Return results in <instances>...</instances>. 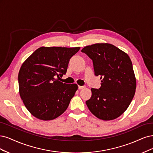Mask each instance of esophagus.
I'll use <instances>...</instances> for the list:
<instances>
[{
    "instance_id": "esophagus-1",
    "label": "esophagus",
    "mask_w": 153,
    "mask_h": 153,
    "mask_svg": "<svg viewBox=\"0 0 153 153\" xmlns=\"http://www.w3.org/2000/svg\"><path fill=\"white\" fill-rule=\"evenodd\" d=\"M78 88H79V90H81V89H83V88H85V86H78Z\"/></svg>"
}]
</instances>
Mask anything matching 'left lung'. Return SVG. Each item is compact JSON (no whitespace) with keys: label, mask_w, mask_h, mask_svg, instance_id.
I'll return each instance as SVG.
<instances>
[{"label":"left lung","mask_w":153,"mask_h":153,"mask_svg":"<svg viewBox=\"0 0 153 153\" xmlns=\"http://www.w3.org/2000/svg\"><path fill=\"white\" fill-rule=\"evenodd\" d=\"M93 61L95 76H100L99 89L91 88L86 101L88 109L98 119H116L130 105L135 95L136 78L129 56L111 44L97 43L82 49Z\"/></svg>","instance_id":"1"}]
</instances>
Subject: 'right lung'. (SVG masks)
<instances>
[{"label": "right lung", "instance_id": "add662e5", "mask_svg": "<svg viewBox=\"0 0 153 153\" xmlns=\"http://www.w3.org/2000/svg\"><path fill=\"white\" fill-rule=\"evenodd\" d=\"M79 47H41L25 61L18 74L19 95L30 114L53 120L66 111L78 86L58 78L65 74L71 58Z\"/></svg>", "mask_w": 153, "mask_h": 153}]
</instances>
